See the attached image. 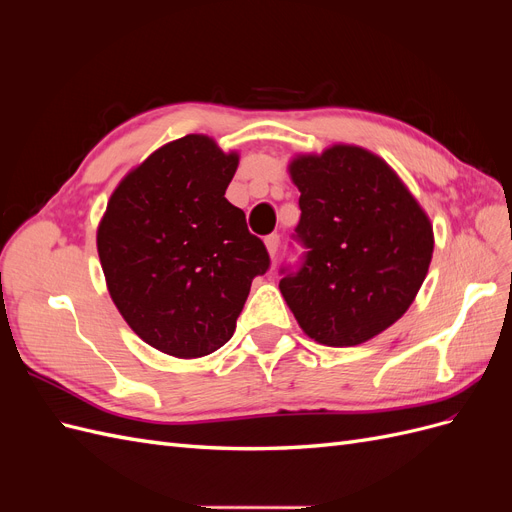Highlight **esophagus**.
<instances>
[{
    "label": "esophagus",
    "instance_id": "34e87169",
    "mask_svg": "<svg viewBox=\"0 0 512 512\" xmlns=\"http://www.w3.org/2000/svg\"><path fill=\"white\" fill-rule=\"evenodd\" d=\"M265 243H267V250H269V254H271V256H275V254H277V250H280V243H282V239H280V235H269V237L265 239Z\"/></svg>",
    "mask_w": 512,
    "mask_h": 512
}]
</instances>
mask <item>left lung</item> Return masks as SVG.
<instances>
[{"label":"left lung","instance_id":"left-lung-1","mask_svg":"<svg viewBox=\"0 0 512 512\" xmlns=\"http://www.w3.org/2000/svg\"><path fill=\"white\" fill-rule=\"evenodd\" d=\"M301 192L297 265L280 290L301 329L324 346H356L406 314L421 288L433 230L404 183L374 153L335 145L290 164Z\"/></svg>","mask_w":512,"mask_h":512}]
</instances>
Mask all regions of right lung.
Returning a JSON list of instances; mask_svg holds the SVG:
<instances>
[{"label": "right lung", "mask_w": 512, "mask_h": 512, "mask_svg": "<svg viewBox=\"0 0 512 512\" xmlns=\"http://www.w3.org/2000/svg\"><path fill=\"white\" fill-rule=\"evenodd\" d=\"M239 158L188 134L119 183L98 228L108 292L132 331L160 352L196 359L235 333L252 280L271 258L224 198Z\"/></svg>", "instance_id": "add662e5"}]
</instances>
